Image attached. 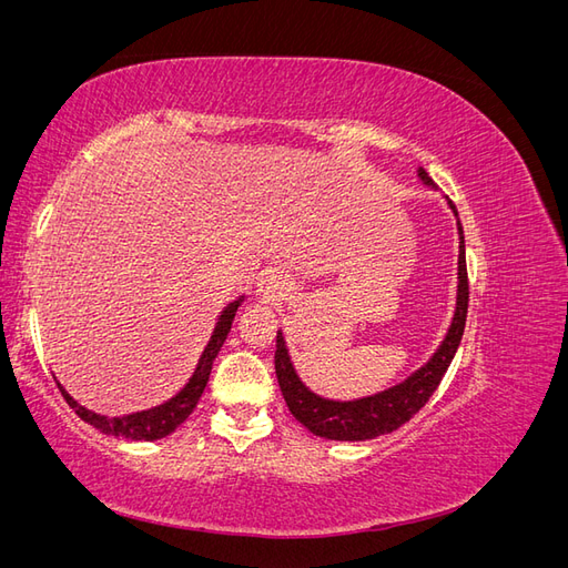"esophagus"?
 <instances>
[{
  "instance_id": "34e87169",
  "label": "esophagus",
  "mask_w": 568,
  "mask_h": 568,
  "mask_svg": "<svg viewBox=\"0 0 568 568\" xmlns=\"http://www.w3.org/2000/svg\"><path fill=\"white\" fill-rule=\"evenodd\" d=\"M288 282L284 280V274L280 272H265L261 282H257V296L267 303H280L288 296Z\"/></svg>"
}]
</instances>
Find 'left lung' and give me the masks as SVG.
Returning a JSON list of instances; mask_svg holds the SVG:
<instances>
[{
	"mask_svg": "<svg viewBox=\"0 0 568 568\" xmlns=\"http://www.w3.org/2000/svg\"><path fill=\"white\" fill-rule=\"evenodd\" d=\"M417 178L428 189H434V180L428 178L424 168H417ZM448 209L453 211L457 220V236H459V257H457V296H455V313L450 320L448 332H445L440 346L434 351V355L426 363L412 372L407 379L400 384L388 386L379 393L363 395V398L353 400H332L317 395L305 386V382L298 376L294 359L288 355L286 338L282 329L277 332V353H274V369H277V382L282 388V395L286 400V407L307 432L313 436L326 438V440H372L384 434L395 432L405 422H409L417 412L432 398L434 390L438 388L443 374L448 372L453 357L459 348V341L464 334V324H467V305H469V284H467V253H464V232L462 222L457 217V209L448 196Z\"/></svg>",
	"mask_w": 568,
	"mask_h": 568,
	"instance_id": "8db88e82",
	"label": "left lung"
}]
</instances>
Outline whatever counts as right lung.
<instances>
[{"instance_id": "1", "label": "right lung", "mask_w": 568, "mask_h": 568, "mask_svg": "<svg viewBox=\"0 0 568 568\" xmlns=\"http://www.w3.org/2000/svg\"><path fill=\"white\" fill-rule=\"evenodd\" d=\"M246 296H239L236 301H232L230 305L222 307V313L215 320L213 326V334L205 343V348L199 357L196 369L194 374L189 376V382L173 395V398H168L165 403L156 405V407H149L142 412H132V415H123V417H106V415H97V412L82 407L71 393H68L59 382V390L65 398V403L75 409V415L88 422L90 426H94L97 432L106 434V436H115V438H128V440H161L165 436H170L175 432V428L192 415L194 407L199 405L201 395L205 390V384L211 379V369L215 357L222 348V343H225L227 334L232 332V322L239 313V307H242ZM57 379V376H54Z\"/></svg>"}]
</instances>
